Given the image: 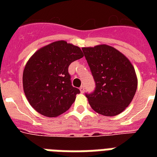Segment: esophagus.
Returning <instances> with one entry per match:
<instances>
[{
  "label": "esophagus",
  "instance_id": "34e87169",
  "mask_svg": "<svg viewBox=\"0 0 157 157\" xmlns=\"http://www.w3.org/2000/svg\"><path fill=\"white\" fill-rule=\"evenodd\" d=\"M80 90H81V93H84V92H85V86H81V87H80Z\"/></svg>",
  "mask_w": 157,
  "mask_h": 157
}]
</instances>
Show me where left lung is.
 I'll return each mask as SVG.
<instances>
[{"label":"left lung","instance_id":"8db88e82","mask_svg":"<svg viewBox=\"0 0 157 157\" xmlns=\"http://www.w3.org/2000/svg\"><path fill=\"white\" fill-rule=\"evenodd\" d=\"M82 51L95 82L94 90L86 94L90 107L106 117L120 114L136 92L134 67L124 54L109 45L82 48Z\"/></svg>","mask_w":157,"mask_h":157}]
</instances>
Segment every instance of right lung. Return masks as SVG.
<instances>
[{"label": "right lung", "instance_id": "add662e5", "mask_svg": "<svg viewBox=\"0 0 157 157\" xmlns=\"http://www.w3.org/2000/svg\"><path fill=\"white\" fill-rule=\"evenodd\" d=\"M83 56L79 47L59 40L31 57L23 70V86L28 102L36 112L55 117L71 107L80 90L71 86L68 67Z\"/></svg>", "mask_w": 157, "mask_h": 157}]
</instances>
